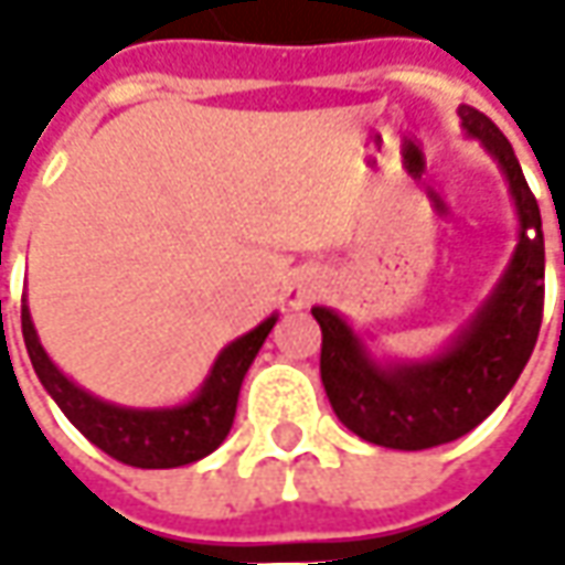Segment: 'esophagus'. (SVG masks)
I'll use <instances>...</instances> for the list:
<instances>
[{
  "mask_svg": "<svg viewBox=\"0 0 565 565\" xmlns=\"http://www.w3.org/2000/svg\"><path fill=\"white\" fill-rule=\"evenodd\" d=\"M317 295H320V279L311 276V273H301V276H295L292 279V286H289L286 298H289V305H292V308H308Z\"/></svg>",
  "mask_w": 565,
  "mask_h": 565,
  "instance_id": "esophagus-1",
  "label": "esophagus"
}]
</instances>
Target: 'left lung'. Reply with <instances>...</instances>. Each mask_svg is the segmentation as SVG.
<instances>
[{
    "mask_svg": "<svg viewBox=\"0 0 565 565\" xmlns=\"http://www.w3.org/2000/svg\"><path fill=\"white\" fill-rule=\"evenodd\" d=\"M459 119L500 163L519 213L515 254L481 311L434 359L377 361L337 311L311 308L323 333L320 380L337 418L386 449H430L484 422L532 359L544 317V232L532 188L484 113L459 106Z\"/></svg>",
    "mask_w": 565,
    "mask_h": 565,
    "instance_id": "obj_1",
    "label": "left lung"
}]
</instances>
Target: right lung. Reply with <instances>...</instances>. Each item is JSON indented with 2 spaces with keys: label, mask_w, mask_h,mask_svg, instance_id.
<instances>
[{
  "label": "right lung",
  "mask_w": 565,
  "mask_h": 565,
  "mask_svg": "<svg viewBox=\"0 0 565 565\" xmlns=\"http://www.w3.org/2000/svg\"><path fill=\"white\" fill-rule=\"evenodd\" d=\"M273 323H276V315L267 317L260 327H254L245 337L228 342L220 352V359L213 361L201 393L185 405L125 408V405H113V402L90 396L87 390H81L65 377L43 352L36 330H33L31 311H28V305H21L24 345H28L33 371L46 386V393L90 444L99 446L106 456L135 468L188 466V462L210 456L226 440L232 418H235L242 380L248 374L254 355L260 352L264 339L270 337Z\"/></svg>",
  "instance_id": "1"
}]
</instances>
